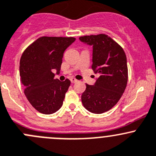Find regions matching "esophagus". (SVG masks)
Returning <instances> with one entry per match:
<instances>
[{
  "label": "esophagus",
  "instance_id": "obj_1",
  "mask_svg": "<svg viewBox=\"0 0 156 156\" xmlns=\"http://www.w3.org/2000/svg\"><path fill=\"white\" fill-rule=\"evenodd\" d=\"M70 81H71L72 83H76V82H77V80H76L75 78H71V79H70Z\"/></svg>",
  "mask_w": 156,
  "mask_h": 156
}]
</instances>
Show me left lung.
Wrapping results in <instances>:
<instances>
[{
    "label": "left lung",
    "mask_w": 156,
    "mask_h": 156,
    "mask_svg": "<svg viewBox=\"0 0 156 156\" xmlns=\"http://www.w3.org/2000/svg\"><path fill=\"white\" fill-rule=\"evenodd\" d=\"M92 46V70L98 73L94 85L86 84L81 99L85 108L94 114L108 112L118 103L127 86V57L122 48L105 34L80 37Z\"/></svg>",
    "instance_id": "left-lung-1"
}]
</instances>
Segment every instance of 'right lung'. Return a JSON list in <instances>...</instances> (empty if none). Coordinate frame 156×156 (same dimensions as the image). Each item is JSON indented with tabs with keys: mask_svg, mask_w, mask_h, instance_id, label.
Instances as JSON below:
<instances>
[{
	"mask_svg": "<svg viewBox=\"0 0 156 156\" xmlns=\"http://www.w3.org/2000/svg\"><path fill=\"white\" fill-rule=\"evenodd\" d=\"M73 37H41L26 49L20 61V76L24 93L40 113L50 115L59 110L70 81L55 80L59 74L66 49L74 42Z\"/></svg>",
	"mask_w": 156,
	"mask_h": 156,
	"instance_id": "obj_1",
	"label": "right lung"
}]
</instances>
